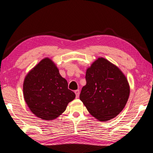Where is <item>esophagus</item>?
I'll list each match as a JSON object with an SVG mask.
<instances>
[{"label":"esophagus","instance_id":"34e87169","mask_svg":"<svg viewBox=\"0 0 153 153\" xmlns=\"http://www.w3.org/2000/svg\"><path fill=\"white\" fill-rule=\"evenodd\" d=\"M75 93L76 94V98H78V96H79V94H80V91L79 90H76L75 91Z\"/></svg>","mask_w":153,"mask_h":153}]
</instances>
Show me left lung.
Instances as JSON below:
<instances>
[{
    "mask_svg": "<svg viewBox=\"0 0 153 153\" xmlns=\"http://www.w3.org/2000/svg\"><path fill=\"white\" fill-rule=\"evenodd\" d=\"M86 85L80 99L87 110L99 121H107L124 109L130 87L126 76L117 66L99 57L86 70Z\"/></svg>",
    "mask_w": 153,
    "mask_h": 153,
    "instance_id": "obj_1",
    "label": "left lung"
}]
</instances>
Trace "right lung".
<instances>
[{
	"label": "right lung",
	"mask_w": 153,
	"mask_h": 153,
	"mask_svg": "<svg viewBox=\"0 0 153 153\" xmlns=\"http://www.w3.org/2000/svg\"><path fill=\"white\" fill-rule=\"evenodd\" d=\"M23 93L31 112L48 121L57 118L75 98V94L68 88L67 80L48 57L41 60L27 74Z\"/></svg>",
	"instance_id": "1"
}]
</instances>
